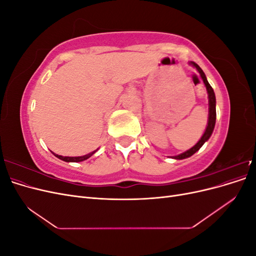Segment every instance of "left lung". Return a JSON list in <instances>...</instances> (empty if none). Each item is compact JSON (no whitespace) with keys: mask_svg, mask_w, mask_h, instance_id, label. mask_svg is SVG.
Wrapping results in <instances>:
<instances>
[{"mask_svg":"<svg viewBox=\"0 0 256 256\" xmlns=\"http://www.w3.org/2000/svg\"><path fill=\"white\" fill-rule=\"evenodd\" d=\"M190 64L193 65V66H194V67L198 69V72H200V76H202L203 82H204V84H205L207 92H208V99H209V118H208V125H207V128H206V130H205V132H204L203 136L200 138V140L194 146H193L192 148H190L189 150L184 152H182V154H178V156H174V157H173L174 159H184V158L191 157L193 154H196V152L200 148V147L203 146V144L208 140V138H210V136H212V131H214V124H216V96H214V92L212 88L210 86V84L208 83V81H207V79H206V76H205V74H204V72L202 70V69H200V67L198 64H196L194 62H191Z\"/></svg>","mask_w":256,"mask_h":256,"instance_id":"1","label":"left lung"}]
</instances>
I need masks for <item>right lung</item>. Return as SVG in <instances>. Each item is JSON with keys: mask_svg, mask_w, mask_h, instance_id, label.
<instances>
[{"mask_svg": "<svg viewBox=\"0 0 256 256\" xmlns=\"http://www.w3.org/2000/svg\"><path fill=\"white\" fill-rule=\"evenodd\" d=\"M96 152V150H94V152H90V154H85V156H81V157H63V156H60V154H54V156L56 157H58V159H60V160H63V161H66V162H80V161H83V160H86L88 158H90L92 154H95Z\"/></svg>", "mask_w": 256, "mask_h": 256, "instance_id": "1", "label": "right lung"}]
</instances>
